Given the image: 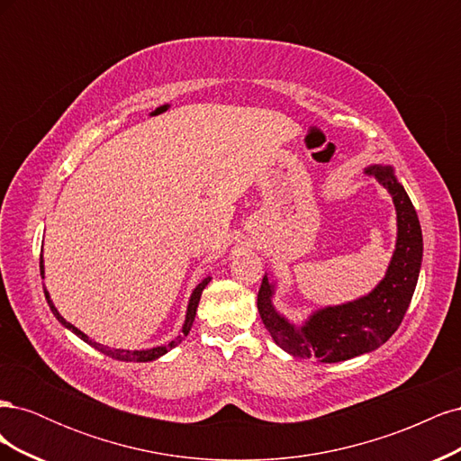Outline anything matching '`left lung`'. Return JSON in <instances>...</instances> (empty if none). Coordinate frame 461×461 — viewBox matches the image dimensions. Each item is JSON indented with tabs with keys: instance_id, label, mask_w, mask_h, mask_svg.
<instances>
[{
	"instance_id": "8db88e82",
	"label": "left lung",
	"mask_w": 461,
	"mask_h": 461,
	"mask_svg": "<svg viewBox=\"0 0 461 461\" xmlns=\"http://www.w3.org/2000/svg\"><path fill=\"white\" fill-rule=\"evenodd\" d=\"M366 173L393 194L398 217L396 249L379 286L356 302L319 310L302 327H294L275 312L271 303L273 285L267 275L261 281L258 310L263 325L273 340L294 357L337 364L373 352L393 337L410 308L423 258L420 219L390 167L373 165Z\"/></svg>"
}]
</instances>
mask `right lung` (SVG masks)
<instances>
[{"label": "right lung", "instance_id": "1", "mask_svg": "<svg viewBox=\"0 0 461 461\" xmlns=\"http://www.w3.org/2000/svg\"><path fill=\"white\" fill-rule=\"evenodd\" d=\"M40 275H41V278H44V263H41V259H40ZM212 281V276H207V278H203V281L194 288V292H192V296H190V303H188V312H186V321H185V327H183V334H178V337L175 339V340H171L169 344H165V346H158V348H151V350H117V348H109V346H104V344H100V342H94L90 337H86L85 332L82 330H78L77 327H73L71 323H67V321L59 315V312L55 310V305H53V302L50 300V294H48V290H44V294H46V300H48V303H50V308H51V312H53V315L58 317V321L61 325H65L67 329H71L78 339H82L85 342H88L90 346H94L95 350H100L102 354H105V356H109V357H113V359H119V361H151V359H158L159 356H163V354H167L171 350V348H175L176 344H180L183 342V339L186 337V334L190 332V329H192V323H194V317H196V310H198V303H200V296H202V290L207 286V283Z\"/></svg>", "mask_w": 461, "mask_h": 461}]
</instances>
